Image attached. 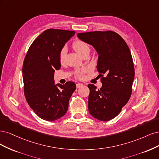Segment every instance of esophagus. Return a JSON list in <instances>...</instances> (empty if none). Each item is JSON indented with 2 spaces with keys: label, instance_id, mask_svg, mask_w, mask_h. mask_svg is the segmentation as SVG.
Here are the masks:
<instances>
[{
  "label": "esophagus",
  "instance_id": "esophagus-1",
  "mask_svg": "<svg viewBox=\"0 0 159 159\" xmlns=\"http://www.w3.org/2000/svg\"><path fill=\"white\" fill-rule=\"evenodd\" d=\"M83 86V84H81V83H77L76 84V88H77V89L80 88V87H82Z\"/></svg>",
  "mask_w": 159,
  "mask_h": 159
}]
</instances>
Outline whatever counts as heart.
<instances>
[{
	"instance_id": "1",
	"label": "heart",
	"mask_w": 159,
	"mask_h": 159,
	"mask_svg": "<svg viewBox=\"0 0 159 159\" xmlns=\"http://www.w3.org/2000/svg\"><path fill=\"white\" fill-rule=\"evenodd\" d=\"M72 47L75 49V52L77 53L81 57L83 55L88 53L90 52V46L89 45L85 42L84 41L81 39H76L73 42ZM66 54V51L65 48L61 49L59 52V61L61 63L64 62L65 56ZM84 70H80L76 71L75 73V76L76 79H82L83 78V73Z\"/></svg>"
}]
</instances>
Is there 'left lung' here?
Wrapping results in <instances>:
<instances>
[{
	"label": "left lung",
	"mask_w": 159,
	"mask_h": 159,
	"mask_svg": "<svg viewBox=\"0 0 159 159\" xmlns=\"http://www.w3.org/2000/svg\"><path fill=\"white\" fill-rule=\"evenodd\" d=\"M78 38L92 45L98 53L97 70L102 86L89 84V111L100 121L118 115L129 100L135 76L130 49L120 35L113 31L79 33Z\"/></svg>",
	"instance_id": "8db88e82"
}]
</instances>
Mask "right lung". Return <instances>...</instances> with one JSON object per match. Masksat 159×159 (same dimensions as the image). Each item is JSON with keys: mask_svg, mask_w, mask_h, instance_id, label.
I'll list each match as a JSON object with an SVG mask.
<instances>
[{"mask_svg": "<svg viewBox=\"0 0 159 159\" xmlns=\"http://www.w3.org/2000/svg\"><path fill=\"white\" fill-rule=\"evenodd\" d=\"M75 31L48 29L30 45L22 66L24 93L28 104L40 118L52 121L63 117L76 84L68 81L54 84L55 70L61 63L59 52Z\"/></svg>", "mask_w": 159, "mask_h": 159, "instance_id": "add662e5", "label": "right lung"}]
</instances>
